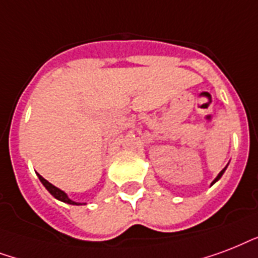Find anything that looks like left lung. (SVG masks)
I'll use <instances>...</instances> for the list:
<instances>
[{"instance_id": "obj_1", "label": "left lung", "mask_w": 258, "mask_h": 258, "mask_svg": "<svg viewBox=\"0 0 258 258\" xmlns=\"http://www.w3.org/2000/svg\"><path fill=\"white\" fill-rule=\"evenodd\" d=\"M225 169H226V167H225V168H223V169H222V171H221V172H219V173H218V176L215 177V180H214V181H213V183H211V184H214L215 181L218 180V179H221V176H222V175H223V172H225Z\"/></svg>"}]
</instances>
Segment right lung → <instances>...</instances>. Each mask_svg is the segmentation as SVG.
Wrapping results in <instances>:
<instances>
[{"label": "right lung", "instance_id": "right-lung-1", "mask_svg": "<svg viewBox=\"0 0 258 258\" xmlns=\"http://www.w3.org/2000/svg\"><path fill=\"white\" fill-rule=\"evenodd\" d=\"M37 175H39V173H37ZM39 179H40V181H41V183L44 184V187H45V188H47L49 192H51V195H53V197L56 198V199H59V201H61V202H64V203H69V205H81V203H77V202L71 201V199L67 197V194L63 192L61 189H59L53 184H51V183H49L48 180H45V179H44L41 175H39Z\"/></svg>", "mask_w": 258, "mask_h": 258}]
</instances>
